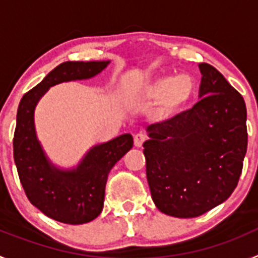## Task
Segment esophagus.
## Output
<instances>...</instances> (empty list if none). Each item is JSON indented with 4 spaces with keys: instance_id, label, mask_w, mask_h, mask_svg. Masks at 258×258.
Listing matches in <instances>:
<instances>
[{
    "instance_id": "esophagus-1",
    "label": "esophagus",
    "mask_w": 258,
    "mask_h": 258,
    "mask_svg": "<svg viewBox=\"0 0 258 258\" xmlns=\"http://www.w3.org/2000/svg\"><path fill=\"white\" fill-rule=\"evenodd\" d=\"M146 140H147V137H146L145 134H136V136H134V146H136V147H141V146L146 142Z\"/></svg>"
}]
</instances>
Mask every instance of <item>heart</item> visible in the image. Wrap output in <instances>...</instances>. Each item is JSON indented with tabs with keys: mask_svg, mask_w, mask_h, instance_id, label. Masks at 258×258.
I'll list each match as a JSON object with an SVG mask.
<instances>
[{
	"mask_svg": "<svg viewBox=\"0 0 258 258\" xmlns=\"http://www.w3.org/2000/svg\"><path fill=\"white\" fill-rule=\"evenodd\" d=\"M195 92V80L190 75H164L147 80L138 90L142 99H159V112L170 115L187 103Z\"/></svg>",
	"mask_w": 258,
	"mask_h": 258,
	"instance_id": "b5f03b06",
	"label": "heart"
}]
</instances>
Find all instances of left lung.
I'll use <instances>...</instances> for the list:
<instances>
[{"mask_svg": "<svg viewBox=\"0 0 258 258\" xmlns=\"http://www.w3.org/2000/svg\"><path fill=\"white\" fill-rule=\"evenodd\" d=\"M200 101L147 126L146 174L157 209L192 218L235 190L247 152V108L240 93L208 63H200Z\"/></svg>", "mask_w": 258, "mask_h": 258, "instance_id": "obj_1", "label": "left lung"}]
</instances>
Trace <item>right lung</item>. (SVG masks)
<instances>
[{
  "instance_id": "right-lung-1",
  "label": "right lung",
  "mask_w": 258,
  "mask_h": 258,
  "mask_svg": "<svg viewBox=\"0 0 258 258\" xmlns=\"http://www.w3.org/2000/svg\"><path fill=\"white\" fill-rule=\"evenodd\" d=\"M102 61H64L23 95L14 133V160L29 202L47 217L70 225L93 221L103 209L109 170L133 147V137L122 134L94 146L74 169H59L45 155L36 136L35 108L51 86L94 77L108 66Z\"/></svg>"
}]
</instances>
